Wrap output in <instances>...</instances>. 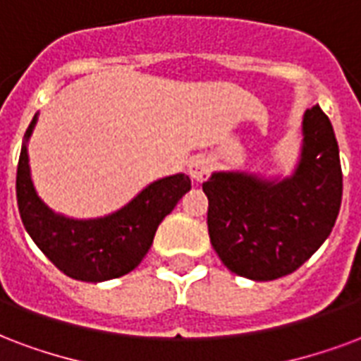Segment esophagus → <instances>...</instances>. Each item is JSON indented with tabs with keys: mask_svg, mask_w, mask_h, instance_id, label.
Segmentation results:
<instances>
[{
	"mask_svg": "<svg viewBox=\"0 0 361 361\" xmlns=\"http://www.w3.org/2000/svg\"><path fill=\"white\" fill-rule=\"evenodd\" d=\"M211 173V159L207 156H194V158L188 161V175L192 177V180L196 183H203L207 180Z\"/></svg>",
	"mask_w": 361,
	"mask_h": 361,
	"instance_id": "34e87169",
	"label": "esophagus"
}]
</instances>
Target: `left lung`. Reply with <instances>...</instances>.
I'll use <instances>...</instances> for the list:
<instances>
[{
    "label": "left lung",
    "instance_id": "left-lung-1",
    "mask_svg": "<svg viewBox=\"0 0 361 361\" xmlns=\"http://www.w3.org/2000/svg\"><path fill=\"white\" fill-rule=\"evenodd\" d=\"M302 133V158L291 178L267 183L215 173L203 183L211 245L230 272L278 280L302 267L331 234L343 197L337 139L319 106L306 110Z\"/></svg>",
    "mask_w": 361,
    "mask_h": 361
}]
</instances>
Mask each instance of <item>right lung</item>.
Wrapping results in <instances>:
<instances>
[{
  "label": "right lung",
  "mask_w": 361,
  "mask_h": 361,
  "mask_svg": "<svg viewBox=\"0 0 361 361\" xmlns=\"http://www.w3.org/2000/svg\"><path fill=\"white\" fill-rule=\"evenodd\" d=\"M32 119L26 139L32 133ZM190 190V178L173 175L152 183L129 205L97 221L55 215L37 197L30 178L26 145L16 167V203L24 228L61 272L80 281H106L137 268L148 253L159 222Z\"/></svg>",
  "instance_id": "1"
}]
</instances>
